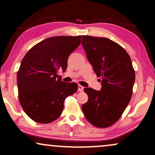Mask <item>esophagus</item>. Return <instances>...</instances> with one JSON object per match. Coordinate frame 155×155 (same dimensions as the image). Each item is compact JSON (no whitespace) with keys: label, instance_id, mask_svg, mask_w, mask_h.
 Returning a JSON list of instances; mask_svg holds the SVG:
<instances>
[{"label":"esophagus","instance_id":"obj_1","mask_svg":"<svg viewBox=\"0 0 155 155\" xmlns=\"http://www.w3.org/2000/svg\"><path fill=\"white\" fill-rule=\"evenodd\" d=\"M84 90V87H82V85H78V91L79 92H82Z\"/></svg>","mask_w":155,"mask_h":155}]
</instances>
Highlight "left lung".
<instances>
[{
  "mask_svg": "<svg viewBox=\"0 0 155 155\" xmlns=\"http://www.w3.org/2000/svg\"><path fill=\"white\" fill-rule=\"evenodd\" d=\"M81 39L87 58L101 82L99 91L84 89L88 101L82 110L91 124L107 128L119 119L130 102L135 78L132 61L124 48L111 39L91 36Z\"/></svg>",
  "mask_w": 155,
  "mask_h": 155,
  "instance_id": "1",
  "label": "left lung"
}]
</instances>
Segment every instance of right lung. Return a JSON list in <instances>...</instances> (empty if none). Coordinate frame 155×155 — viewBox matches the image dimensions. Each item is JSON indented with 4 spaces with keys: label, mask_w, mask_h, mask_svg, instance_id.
Masks as SVG:
<instances>
[{
    "label": "right lung",
    "mask_w": 155,
    "mask_h": 155,
    "mask_svg": "<svg viewBox=\"0 0 155 155\" xmlns=\"http://www.w3.org/2000/svg\"><path fill=\"white\" fill-rule=\"evenodd\" d=\"M80 36H57L43 40L27 53L18 72L19 100L31 119L39 124L56 120L64 101L78 90L75 82L66 83L58 78L65 72L68 59L80 44Z\"/></svg>",
    "instance_id": "right-lung-1"
}]
</instances>
